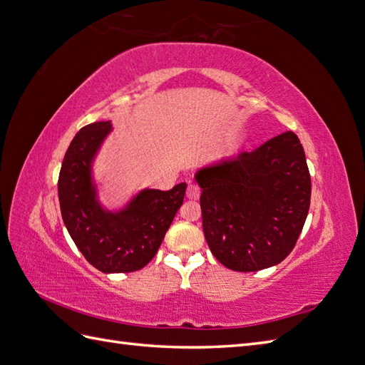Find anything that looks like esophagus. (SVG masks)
Returning a JSON list of instances; mask_svg holds the SVG:
<instances>
[{
	"label": "esophagus",
	"mask_w": 365,
	"mask_h": 365,
	"mask_svg": "<svg viewBox=\"0 0 365 365\" xmlns=\"http://www.w3.org/2000/svg\"><path fill=\"white\" fill-rule=\"evenodd\" d=\"M186 197L191 200H197L200 197V190L197 185H188V190H186Z\"/></svg>",
	"instance_id": "1"
}]
</instances>
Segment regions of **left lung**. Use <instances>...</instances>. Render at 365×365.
<instances>
[{"instance_id":"1","label":"left lung","mask_w":365,"mask_h":365,"mask_svg":"<svg viewBox=\"0 0 365 365\" xmlns=\"http://www.w3.org/2000/svg\"><path fill=\"white\" fill-rule=\"evenodd\" d=\"M203 235L219 262L238 272L277 266L292 252L309 210L311 177L294 132L202 166Z\"/></svg>"}]
</instances>
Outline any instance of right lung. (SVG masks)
I'll return each mask as SVG.
<instances>
[{
  "label": "right lung",
  "instance_id": "right-lung-1",
  "mask_svg": "<svg viewBox=\"0 0 365 365\" xmlns=\"http://www.w3.org/2000/svg\"><path fill=\"white\" fill-rule=\"evenodd\" d=\"M112 132V121L82 127L63 157L57 186L63 224L82 255L101 272L124 274L154 258L182 207L186 183L169 191L138 190L121 207L108 208L101 200L95 162Z\"/></svg>",
  "mask_w": 365,
  "mask_h": 365
}]
</instances>
